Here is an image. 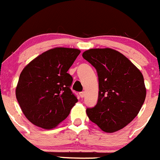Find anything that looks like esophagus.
Masks as SVG:
<instances>
[{"instance_id":"1","label":"esophagus","mask_w":160,"mask_h":160,"mask_svg":"<svg viewBox=\"0 0 160 160\" xmlns=\"http://www.w3.org/2000/svg\"><path fill=\"white\" fill-rule=\"evenodd\" d=\"M85 92H80V97H81V98H83V97L85 96Z\"/></svg>"}]
</instances>
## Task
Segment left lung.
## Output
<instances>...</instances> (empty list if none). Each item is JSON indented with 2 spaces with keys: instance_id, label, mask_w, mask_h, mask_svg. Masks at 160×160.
I'll list each match as a JSON object with an SVG mask.
<instances>
[{
  "instance_id": "1",
  "label": "left lung",
  "mask_w": 160,
  "mask_h": 160,
  "mask_svg": "<svg viewBox=\"0 0 160 160\" xmlns=\"http://www.w3.org/2000/svg\"><path fill=\"white\" fill-rule=\"evenodd\" d=\"M82 56L95 67L98 77V102L86 110L88 117L106 132L123 129L135 118L145 100L142 73L113 49H90Z\"/></svg>"
}]
</instances>
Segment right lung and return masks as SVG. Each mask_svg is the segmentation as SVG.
<instances>
[{
  "instance_id": "obj_1",
  "label": "right lung",
  "mask_w": 160,
  "mask_h": 160,
  "mask_svg": "<svg viewBox=\"0 0 160 160\" xmlns=\"http://www.w3.org/2000/svg\"><path fill=\"white\" fill-rule=\"evenodd\" d=\"M80 53L78 49H50L22 70L16 96L31 123L51 129L68 117L78 99L70 89L72 77L67 72Z\"/></svg>"
}]
</instances>
